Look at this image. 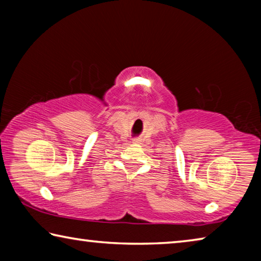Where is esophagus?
Returning <instances> with one entry per match:
<instances>
[{
    "label": "esophagus",
    "mask_w": 261,
    "mask_h": 261,
    "mask_svg": "<svg viewBox=\"0 0 261 261\" xmlns=\"http://www.w3.org/2000/svg\"><path fill=\"white\" fill-rule=\"evenodd\" d=\"M134 143H135V144H141V140H140V139H135Z\"/></svg>",
    "instance_id": "obj_1"
}]
</instances>
